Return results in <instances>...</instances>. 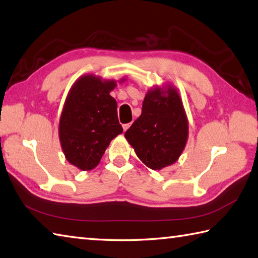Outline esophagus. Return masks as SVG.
Returning <instances> with one entry per match:
<instances>
[{
  "instance_id": "esophagus-1",
  "label": "esophagus",
  "mask_w": 258,
  "mask_h": 258,
  "mask_svg": "<svg viewBox=\"0 0 258 258\" xmlns=\"http://www.w3.org/2000/svg\"><path fill=\"white\" fill-rule=\"evenodd\" d=\"M130 126H131V123H128V124H123V130H124V132H126V131H127V130L130 128Z\"/></svg>"
}]
</instances>
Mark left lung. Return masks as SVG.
<instances>
[{"mask_svg": "<svg viewBox=\"0 0 258 258\" xmlns=\"http://www.w3.org/2000/svg\"><path fill=\"white\" fill-rule=\"evenodd\" d=\"M136 155L152 170L173 164L188 140V119L175 88L149 90L142 114L125 132Z\"/></svg>", "mask_w": 258, "mask_h": 258, "instance_id": "left-lung-1", "label": "left lung"}]
</instances>
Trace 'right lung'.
<instances>
[{"label": "right lung", "mask_w": 258, "mask_h": 258, "mask_svg": "<svg viewBox=\"0 0 258 258\" xmlns=\"http://www.w3.org/2000/svg\"><path fill=\"white\" fill-rule=\"evenodd\" d=\"M114 80L94 75L80 77L70 89L59 122V138L66 159L83 171L99 163L110 141L123 132L117 103L109 95Z\"/></svg>", "instance_id": "1"}]
</instances>
